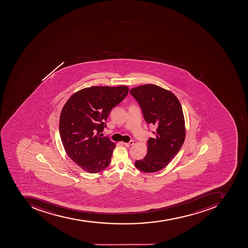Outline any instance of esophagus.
<instances>
[{"mask_svg":"<svg viewBox=\"0 0 248 248\" xmlns=\"http://www.w3.org/2000/svg\"><path fill=\"white\" fill-rule=\"evenodd\" d=\"M133 143H134V142H133V140H130L129 142H124V146H126V147H129L130 145H133Z\"/></svg>","mask_w":248,"mask_h":248,"instance_id":"34e87169","label":"esophagus"}]
</instances>
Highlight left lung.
I'll return each mask as SVG.
<instances>
[{
    "instance_id": "8db88e82",
    "label": "left lung",
    "mask_w": 248,
    "mask_h": 248,
    "mask_svg": "<svg viewBox=\"0 0 248 248\" xmlns=\"http://www.w3.org/2000/svg\"><path fill=\"white\" fill-rule=\"evenodd\" d=\"M130 93L141 108L145 122L157 126V132H152L155 137L148 140L147 154L134 165L142 172H157L169 164L184 142L181 104L172 93L154 84L134 87Z\"/></svg>"
}]
</instances>
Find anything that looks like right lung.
<instances>
[{"label": "right lung", "instance_id": "obj_1", "mask_svg": "<svg viewBox=\"0 0 248 248\" xmlns=\"http://www.w3.org/2000/svg\"><path fill=\"white\" fill-rule=\"evenodd\" d=\"M126 86L91 87L74 93L60 114V137L68 157L87 172L109 165L115 143L101 137L113 108L128 93Z\"/></svg>", "mask_w": 248, "mask_h": 248}]
</instances>
